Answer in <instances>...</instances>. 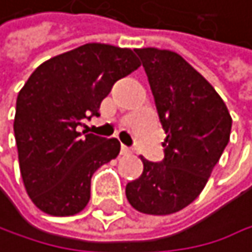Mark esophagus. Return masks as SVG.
<instances>
[{
	"instance_id": "34e87169",
	"label": "esophagus",
	"mask_w": 252,
	"mask_h": 252,
	"mask_svg": "<svg viewBox=\"0 0 252 252\" xmlns=\"http://www.w3.org/2000/svg\"><path fill=\"white\" fill-rule=\"evenodd\" d=\"M121 154H122V155H130V154H131V149H130L128 146L122 145V146H121Z\"/></svg>"
}]
</instances>
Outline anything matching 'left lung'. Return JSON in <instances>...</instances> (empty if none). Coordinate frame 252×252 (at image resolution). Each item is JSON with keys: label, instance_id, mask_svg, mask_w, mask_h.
<instances>
[{"label": "left lung", "instance_id": "obj_1", "mask_svg": "<svg viewBox=\"0 0 252 252\" xmlns=\"http://www.w3.org/2000/svg\"><path fill=\"white\" fill-rule=\"evenodd\" d=\"M145 67L162 128L164 159L142 157L143 173L125 188L140 213L167 216L193 202L205 188L230 139V113L213 85L180 54L136 48Z\"/></svg>", "mask_w": 252, "mask_h": 252}]
</instances>
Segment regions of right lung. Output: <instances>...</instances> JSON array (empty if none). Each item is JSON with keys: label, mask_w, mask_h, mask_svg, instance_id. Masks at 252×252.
Segmentation results:
<instances>
[{"label": "right lung", "mask_w": 252, "mask_h": 252, "mask_svg": "<svg viewBox=\"0 0 252 252\" xmlns=\"http://www.w3.org/2000/svg\"><path fill=\"white\" fill-rule=\"evenodd\" d=\"M139 66L130 48L91 42L44 62L29 76L13 127L23 185L41 211L63 217L85 208L94 171L118 157L121 143L78 127L100 116L113 84Z\"/></svg>", "instance_id": "add662e5"}]
</instances>
